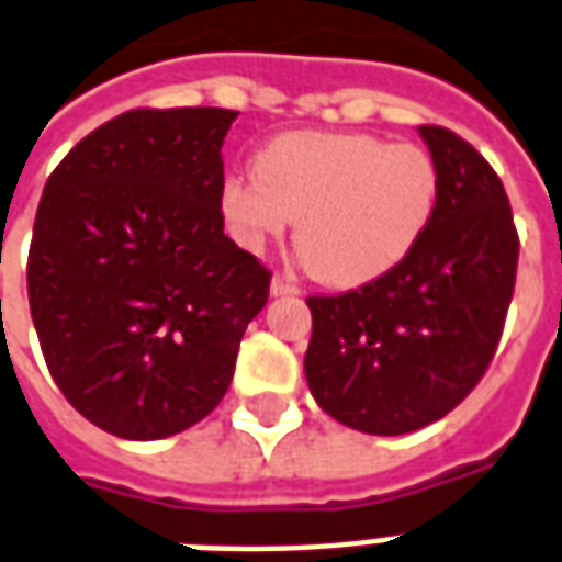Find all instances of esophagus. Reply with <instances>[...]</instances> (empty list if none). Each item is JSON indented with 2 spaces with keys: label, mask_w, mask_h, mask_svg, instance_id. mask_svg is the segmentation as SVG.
Returning <instances> with one entry per match:
<instances>
[{
  "label": "esophagus",
  "mask_w": 562,
  "mask_h": 562,
  "mask_svg": "<svg viewBox=\"0 0 562 562\" xmlns=\"http://www.w3.org/2000/svg\"><path fill=\"white\" fill-rule=\"evenodd\" d=\"M297 285L289 280V277H282V273H277L271 280V294L273 297H282V294H297Z\"/></svg>",
  "instance_id": "1"
}]
</instances>
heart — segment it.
Instances as JSON below:
<instances>
[{"label":"heart","mask_w":562,"mask_h":562,"mask_svg":"<svg viewBox=\"0 0 562 562\" xmlns=\"http://www.w3.org/2000/svg\"><path fill=\"white\" fill-rule=\"evenodd\" d=\"M439 170L418 144L362 132H285L252 158L250 177L221 186L235 241L262 250L294 221V250L324 285L353 289L389 273L422 241Z\"/></svg>","instance_id":"1"}]
</instances>
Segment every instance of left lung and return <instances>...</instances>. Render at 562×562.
I'll return each instance as SVG.
<instances>
[{
    "instance_id": "obj_1",
    "label": "left lung",
    "mask_w": 562,
    "mask_h": 562,
    "mask_svg": "<svg viewBox=\"0 0 562 562\" xmlns=\"http://www.w3.org/2000/svg\"><path fill=\"white\" fill-rule=\"evenodd\" d=\"M439 170L434 221L392 271L312 294L303 368L318 406L371 436L439 422L486 374L507 321L519 233L486 158L445 126H418Z\"/></svg>"
}]
</instances>
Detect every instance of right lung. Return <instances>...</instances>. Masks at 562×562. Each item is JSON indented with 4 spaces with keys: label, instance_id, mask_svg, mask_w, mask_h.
<instances>
[{
    "label": "right lung",
    "instance_id": "obj_1",
    "mask_svg": "<svg viewBox=\"0 0 562 562\" xmlns=\"http://www.w3.org/2000/svg\"><path fill=\"white\" fill-rule=\"evenodd\" d=\"M238 111L135 109L93 128L46 179L25 265L61 395L132 442L221 404L271 271L224 235L221 147Z\"/></svg>",
    "mask_w": 562,
    "mask_h": 562
}]
</instances>
